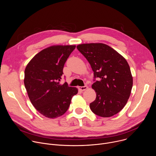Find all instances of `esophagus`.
<instances>
[{"label": "esophagus", "mask_w": 156, "mask_h": 156, "mask_svg": "<svg viewBox=\"0 0 156 156\" xmlns=\"http://www.w3.org/2000/svg\"><path fill=\"white\" fill-rule=\"evenodd\" d=\"M87 86H78V90L81 91H85L86 90H87Z\"/></svg>", "instance_id": "34e87169"}]
</instances>
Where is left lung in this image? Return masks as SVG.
Instances as JSON below:
<instances>
[{"label": "left lung", "instance_id": "left-lung-1", "mask_svg": "<svg viewBox=\"0 0 156 156\" xmlns=\"http://www.w3.org/2000/svg\"><path fill=\"white\" fill-rule=\"evenodd\" d=\"M76 48L91 65L94 81L98 78L92 85L96 93L90 106L92 112L102 117L117 114L126 105L133 86L127 61L105 44H82Z\"/></svg>", "mask_w": 156, "mask_h": 156}]
</instances>
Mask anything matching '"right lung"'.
Segmentation results:
<instances>
[{
  "instance_id": "obj_1",
  "label": "right lung",
  "mask_w": 156,
  "mask_h": 156,
  "mask_svg": "<svg viewBox=\"0 0 156 156\" xmlns=\"http://www.w3.org/2000/svg\"><path fill=\"white\" fill-rule=\"evenodd\" d=\"M76 46H52L37 54L25 70L24 84L30 100L42 115L55 119L68 110L76 87L60 83L64 64Z\"/></svg>"
}]
</instances>
